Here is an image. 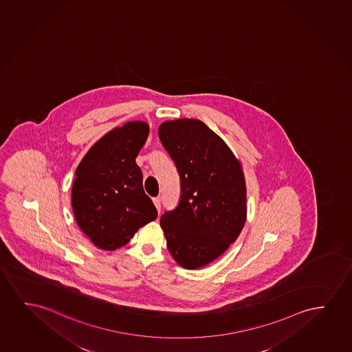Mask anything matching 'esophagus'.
<instances>
[{"label":"esophagus","instance_id":"obj_1","mask_svg":"<svg viewBox=\"0 0 352 352\" xmlns=\"http://www.w3.org/2000/svg\"><path fill=\"white\" fill-rule=\"evenodd\" d=\"M153 202H154L155 207H156V209H157V212H161V198H153Z\"/></svg>","mask_w":352,"mask_h":352}]
</instances>
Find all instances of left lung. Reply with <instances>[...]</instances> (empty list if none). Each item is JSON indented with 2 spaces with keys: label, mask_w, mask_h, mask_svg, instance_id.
I'll return each instance as SVG.
<instances>
[{
  "label": "left lung",
  "mask_w": 352,
  "mask_h": 352,
  "mask_svg": "<svg viewBox=\"0 0 352 352\" xmlns=\"http://www.w3.org/2000/svg\"><path fill=\"white\" fill-rule=\"evenodd\" d=\"M161 143L180 177V201L160 225L174 260L197 270L222 255L246 220V186L241 164L226 143L204 122L166 121Z\"/></svg>",
  "instance_id": "1"
}]
</instances>
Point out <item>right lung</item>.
<instances>
[{"label": "right lung", "instance_id": "add662e5", "mask_svg": "<svg viewBox=\"0 0 352 352\" xmlns=\"http://www.w3.org/2000/svg\"><path fill=\"white\" fill-rule=\"evenodd\" d=\"M149 135L144 121H130L103 135L82 157L73 182L78 226L102 250L126 245L157 210L143 188L135 157Z\"/></svg>", "mask_w": 352, "mask_h": 352}]
</instances>
